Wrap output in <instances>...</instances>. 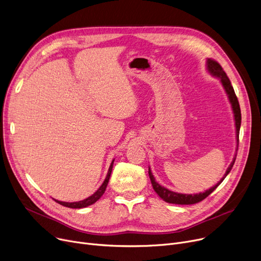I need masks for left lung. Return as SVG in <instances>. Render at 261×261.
<instances>
[{
	"label": "left lung",
	"instance_id": "obj_1",
	"mask_svg": "<svg viewBox=\"0 0 261 261\" xmlns=\"http://www.w3.org/2000/svg\"><path fill=\"white\" fill-rule=\"evenodd\" d=\"M207 70L208 72L213 75L216 76L217 78L220 79L221 84L227 94V97L229 99V102L231 105V109L232 112H234V117H235V126H236V139H237V143L239 144V131H240V125H241V111H240V106L238 102V98L235 94L234 88H232L230 81L227 77V75L225 74V72L223 71L222 66L219 64L216 60L214 59H207ZM237 150H238V146H237ZM237 155V153H236ZM235 155V156H236ZM236 161V158H234L232 162L230 163V165L228 166L224 176L220 180V182H218L215 186H213L212 188H210L208 190H205L204 193H200V194H196V195H184V194H177L174 193V191H171L165 187L161 186L158 182H155L154 176L149 168V177L150 181H151L152 187L154 189L155 193L164 200L165 202L168 203H172V204H181V205H189V204H196L201 202L202 200H204L206 197H208L213 191L222 183V181L225 179V176L229 173V171L231 170L232 166H234V163Z\"/></svg>",
	"mask_w": 261,
	"mask_h": 261
}]
</instances>
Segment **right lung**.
<instances>
[{
    "label": "right lung",
    "instance_id": "1",
    "mask_svg": "<svg viewBox=\"0 0 261 261\" xmlns=\"http://www.w3.org/2000/svg\"><path fill=\"white\" fill-rule=\"evenodd\" d=\"M113 163H114V160L112 161L111 165H110L109 167V170H108V174L106 176V179L103 181V183L101 184V186L95 191V193L90 196L89 198L82 200V201H79V202H72V203H68V202H61V201H58V200H55L57 203L63 205V206L65 207H70V208H84V207H87L89 206V205H92L94 204L96 201L99 200L100 197L105 194V190L107 188V185L109 183V179H110V175H111V172H112V168H113Z\"/></svg>",
    "mask_w": 261,
    "mask_h": 261
}]
</instances>
